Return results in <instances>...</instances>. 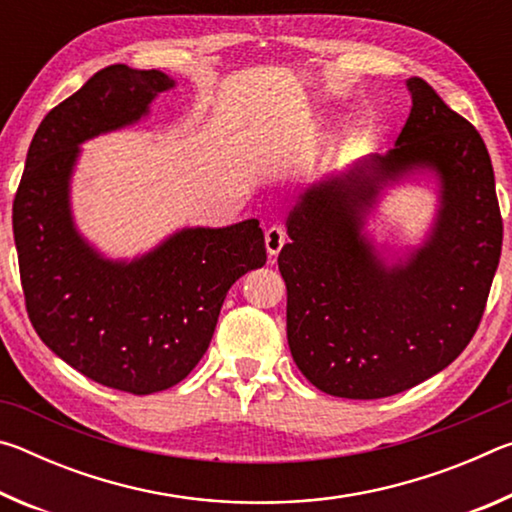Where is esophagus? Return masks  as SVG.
<instances>
[{"mask_svg": "<svg viewBox=\"0 0 512 512\" xmlns=\"http://www.w3.org/2000/svg\"><path fill=\"white\" fill-rule=\"evenodd\" d=\"M264 241H266V250H268V255L275 257V255L280 253V250H282V246L287 244V232H284L282 225H271V228L266 230V237H264Z\"/></svg>", "mask_w": 512, "mask_h": 512, "instance_id": "34e87169", "label": "esophagus"}]
</instances>
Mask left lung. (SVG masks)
Listing matches in <instances>:
<instances>
[{
    "label": "left lung",
    "mask_w": 512,
    "mask_h": 512,
    "mask_svg": "<svg viewBox=\"0 0 512 512\" xmlns=\"http://www.w3.org/2000/svg\"><path fill=\"white\" fill-rule=\"evenodd\" d=\"M409 119L386 155L307 187L287 216L291 357L318 391L379 400L447 368L481 323L499 266L495 171L481 135L429 83L406 81ZM418 172L441 183L428 241L395 263L362 235L386 186Z\"/></svg>",
    "instance_id": "left-lung-1"
}]
</instances>
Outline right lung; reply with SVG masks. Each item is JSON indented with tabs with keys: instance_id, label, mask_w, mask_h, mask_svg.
Returning a JSON list of instances; mask_svg holds the SVG:
<instances>
[{
	"instance_id": "add662e5",
	"label": "right lung",
	"mask_w": 512,
	"mask_h": 512,
	"mask_svg": "<svg viewBox=\"0 0 512 512\" xmlns=\"http://www.w3.org/2000/svg\"><path fill=\"white\" fill-rule=\"evenodd\" d=\"M176 81L110 65L47 112L13 201V235L31 325L97 384L151 395L183 381L212 341L225 293L266 264L257 219L183 228L131 262L108 259L74 225L69 183L83 142L137 124Z\"/></svg>"
}]
</instances>
